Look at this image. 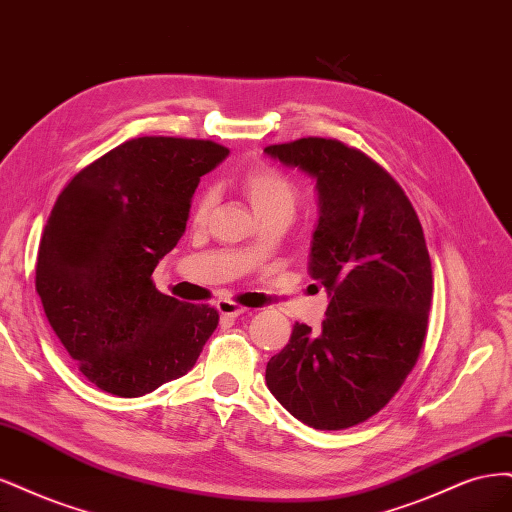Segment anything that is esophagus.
<instances>
[{
  "label": "esophagus",
  "mask_w": 512,
  "mask_h": 512,
  "mask_svg": "<svg viewBox=\"0 0 512 512\" xmlns=\"http://www.w3.org/2000/svg\"><path fill=\"white\" fill-rule=\"evenodd\" d=\"M217 310L221 312L223 317H240V315H244L246 312V308L242 306V304H238V302H232V300H221L219 304H217Z\"/></svg>",
  "instance_id": "34e87169"
}]
</instances>
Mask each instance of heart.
<instances>
[{
  "instance_id": "heart-1",
  "label": "heart",
  "mask_w": 512,
  "mask_h": 512,
  "mask_svg": "<svg viewBox=\"0 0 512 512\" xmlns=\"http://www.w3.org/2000/svg\"><path fill=\"white\" fill-rule=\"evenodd\" d=\"M240 187L244 195L249 197L255 212L259 217L272 212H287L291 214L295 204L300 200V189L293 180L272 163H257V166L246 168L240 174ZM214 204V191L212 187H204L197 195L193 206V217L197 221L206 219Z\"/></svg>"
}]
</instances>
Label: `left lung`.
Listing matches in <instances>:
<instances>
[{
  "mask_svg": "<svg viewBox=\"0 0 512 512\" xmlns=\"http://www.w3.org/2000/svg\"><path fill=\"white\" fill-rule=\"evenodd\" d=\"M266 153L317 178L310 276L332 295L321 332L295 323L266 383L295 419L346 430L385 408L421 355L434 285L423 227L404 189L359 148L300 138Z\"/></svg>",
  "mask_w": 512,
  "mask_h": 512,
  "instance_id": "1",
  "label": "left lung"
}]
</instances>
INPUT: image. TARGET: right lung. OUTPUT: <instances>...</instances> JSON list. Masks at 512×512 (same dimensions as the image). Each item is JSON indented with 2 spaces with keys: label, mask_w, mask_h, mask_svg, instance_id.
Segmentation results:
<instances>
[{
  "label": "right lung",
  "mask_w": 512,
  "mask_h": 512,
  "mask_svg": "<svg viewBox=\"0 0 512 512\" xmlns=\"http://www.w3.org/2000/svg\"><path fill=\"white\" fill-rule=\"evenodd\" d=\"M227 153L212 140L142 136L59 193L36 291L65 351L102 391L140 398L187 374L217 329V310L159 293L151 276L185 232L200 176Z\"/></svg>",
  "instance_id": "right-lung-1"
}]
</instances>
